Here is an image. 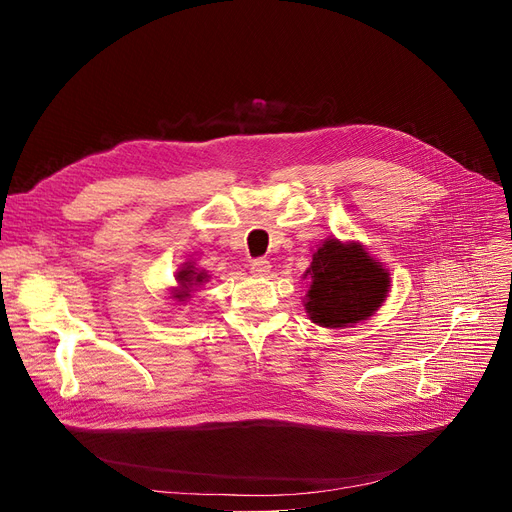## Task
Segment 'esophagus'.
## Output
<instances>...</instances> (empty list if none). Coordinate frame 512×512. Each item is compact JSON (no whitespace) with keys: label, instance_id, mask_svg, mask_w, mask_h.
<instances>
[{"label":"esophagus","instance_id":"34e87169","mask_svg":"<svg viewBox=\"0 0 512 512\" xmlns=\"http://www.w3.org/2000/svg\"><path fill=\"white\" fill-rule=\"evenodd\" d=\"M270 261L267 259H255L253 263H251V272L255 274V276H267L270 274Z\"/></svg>","mask_w":512,"mask_h":512}]
</instances>
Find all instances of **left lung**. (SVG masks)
<instances>
[{
    "instance_id": "1",
    "label": "left lung",
    "mask_w": 512,
    "mask_h": 512,
    "mask_svg": "<svg viewBox=\"0 0 512 512\" xmlns=\"http://www.w3.org/2000/svg\"><path fill=\"white\" fill-rule=\"evenodd\" d=\"M303 278L309 290L303 307L313 324L330 330L353 328L378 311L390 292V270L357 240L326 238L311 255Z\"/></svg>"
}]
</instances>
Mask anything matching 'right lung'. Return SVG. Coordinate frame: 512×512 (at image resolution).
Returning a JSON list of instances; mask_svg holds the SVG:
<instances>
[{"instance_id": "right-lung-1", "label": "right lung", "mask_w": 512, "mask_h": 512, "mask_svg": "<svg viewBox=\"0 0 512 512\" xmlns=\"http://www.w3.org/2000/svg\"><path fill=\"white\" fill-rule=\"evenodd\" d=\"M209 274L199 270L195 261H184L176 270V286L170 288V299L178 305H184L193 299V292L209 282Z\"/></svg>"}]
</instances>
